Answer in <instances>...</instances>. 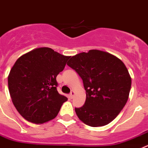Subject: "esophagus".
<instances>
[{
  "instance_id": "esophagus-1",
  "label": "esophagus",
  "mask_w": 148,
  "mask_h": 148,
  "mask_svg": "<svg viewBox=\"0 0 148 148\" xmlns=\"http://www.w3.org/2000/svg\"><path fill=\"white\" fill-rule=\"evenodd\" d=\"M74 94H75V92H74V91H72V92H71L70 95H69V97H70V98H73V97H74Z\"/></svg>"
}]
</instances>
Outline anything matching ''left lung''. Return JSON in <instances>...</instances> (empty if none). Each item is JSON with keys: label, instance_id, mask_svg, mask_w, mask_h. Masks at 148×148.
<instances>
[{"label": "left lung", "instance_id": "8db88e82", "mask_svg": "<svg viewBox=\"0 0 148 148\" xmlns=\"http://www.w3.org/2000/svg\"><path fill=\"white\" fill-rule=\"evenodd\" d=\"M67 65L82 78L86 99L75 108L79 119L90 127H102L112 121L125 106L131 77L124 62L114 55L90 50L73 56Z\"/></svg>", "mask_w": 148, "mask_h": 148}]
</instances>
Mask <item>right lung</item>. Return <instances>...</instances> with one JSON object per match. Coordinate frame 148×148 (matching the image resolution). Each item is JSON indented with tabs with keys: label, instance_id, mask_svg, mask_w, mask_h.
Returning <instances> with one entry per match:
<instances>
[{
	"label": "right lung",
	"instance_id": "add662e5",
	"mask_svg": "<svg viewBox=\"0 0 148 148\" xmlns=\"http://www.w3.org/2000/svg\"><path fill=\"white\" fill-rule=\"evenodd\" d=\"M70 57L50 47H38L16 60L8 76L9 92L24 119L43 124L56 118L68 100L57 92L56 78Z\"/></svg>",
	"mask_w": 148,
	"mask_h": 148
}]
</instances>
